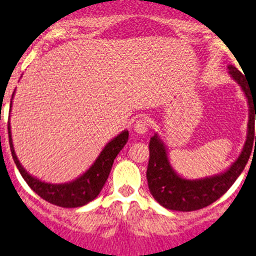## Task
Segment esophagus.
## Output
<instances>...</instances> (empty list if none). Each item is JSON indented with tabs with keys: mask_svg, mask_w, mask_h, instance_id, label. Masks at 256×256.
<instances>
[{
	"mask_svg": "<svg viewBox=\"0 0 256 256\" xmlns=\"http://www.w3.org/2000/svg\"><path fill=\"white\" fill-rule=\"evenodd\" d=\"M134 132L139 135L146 134L148 132V122L144 118H139L134 124Z\"/></svg>",
	"mask_w": 256,
	"mask_h": 256,
	"instance_id": "1",
	"label": "esophagus"
}]
</instances>
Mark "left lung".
<instances>
[{
	"mask_svg": "<svg viewBox=\"0 0 256 256\" xmlns=\"http://www.w3.org/2000/svg\"><path fill=\"white\" fill-rule=\"evenodd\" d=\"M230 78L242 89L248 105V124H247L246 142L240 156L229 168L217 175L201 178H186L178 175L172 167L168 158L167 144L160 135L155 132L150 139V160L147 167V182L152 197L162 206L170 210L192 212L198 210L217 201L240 178L246 167L251 151L256 150L255 120L256 93L250 92L246 78L234 66H228ZM256 144H254V140Z\"/></svg>",
	"mask_w": 256,
	"mask_h": 256,
	"instance_id": "obj_1",
	"label": "left lung"
}]
</instances>
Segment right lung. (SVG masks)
Masks as SVG:
<instances>
[{
	"instance_id": "add662e5",
	"label": "right lung",
	"mask_w": 256,
	"mask_h": 256,
	"mask_svg": "<svg viewBox=\"0 0 256 256\" xmlns=\"http://www.w3.org/2000/svg\"><path fill=\"white\" fill-rule=\"evenodd\" d=\"M14 97V93H13ZM13 97L10 101V110H12V104H13ZM9 130V144L12 156L14 159L18 171L20 172L24 182L28 184L32 190L38 196H40L43 200L58 205L62 208H78L82 205H86L88 202L93 201L98 196L101 189L104 188L108 178H109L110 170L113 167L114 159L117 158L124 146L126 144L128 139V132L124 130L117 136H114L112 140L105 144L102 151L100 152L93 164L82 174L78 176L74 180L68 182H62V184H52V182H46L39 180L38 178L30 175L24 168L20 162L16 158V154L14 151L13 138H12V126L8 124Z\"/></svg>"
}]
</instances>
